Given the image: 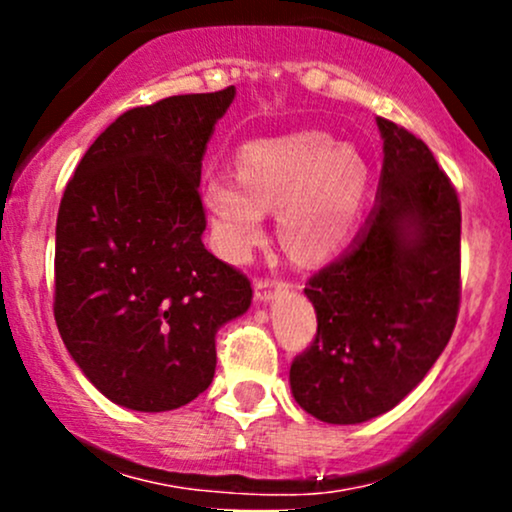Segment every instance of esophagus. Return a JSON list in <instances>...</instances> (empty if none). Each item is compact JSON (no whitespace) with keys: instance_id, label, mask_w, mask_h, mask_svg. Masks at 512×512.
Here are the masks:
<instances>
[{"instance_id":"1","label":"esophagus","mask_w":512,"mask_h":512,"mask_svg":"<svg viewBox=\"0 0 512 512\" xmlns=\"http://www.w3.org/2000/svg\"><path fill=\"white\" fill-rule=\"evenodd\" d=\"M281 289L279 281H274L272 276H260V279L255 281V298L257 301H272L274 293Z\"/></svg>"}]
</instances>
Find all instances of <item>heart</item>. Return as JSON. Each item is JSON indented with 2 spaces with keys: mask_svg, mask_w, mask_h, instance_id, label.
<instances>
[{
  "mask_svg": "<svg viewBox=\"0 0 512 512\" xmlns=\"http://www.w3.org/2000/svg\"><path fill=\"white\" fill-rule=\"evenodd\" d=\"M240 175L204 182L214 243L228 260H245L260 243L267 209L281 207V238L298 260L330 255L354 228L366 190V166L330 134L298 132L248 144Z\"/></svg>",
  "mask_w": 512,
  "mask_h": 512,
  "instance_id": "heart-1",
  "label": "heart"
}]
</instances>
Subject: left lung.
I'll return each instance as SVG.
<instances>
[{
  "label": "left lung",
  "mask_w": 512,
  "mask_h": 512,
  "mask_svg": "<svg viewBox=\"0 0 512 512\" xmlns=\"http://www.w3.org/2000/svg\"><path fill=\"white\" fill-rule=\"evenodd\" d=\"M378 127V204L351 248L305 281L317 332L293 358L291 390L327 424H361L397 407L443 354L460 313L455 185L409 129L385 117Z\"/></svg>",
  "instance_id": "obj_1"
}]
</instances>
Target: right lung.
Segmentation results:
<instances>
[{
    "label": "right lung",
    "instance_id": "obj_1",
    "mask_svg": "<svg viewBox=\"0 0 512 512\" xmlns=\"http://www.w3.org/2000/svg\"><path fill=\"white\" fill-rule=\"evenodd\" d=\"M236 88L122 113L67 182L55 238V322L105 397L134 411L192 402L214 380L216 330L252 284L204 248L202 158Z\"/></svg>",
    "mask_w": 512,
    "mask_h": 512
}]
</instances>
